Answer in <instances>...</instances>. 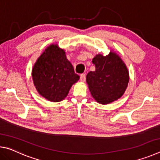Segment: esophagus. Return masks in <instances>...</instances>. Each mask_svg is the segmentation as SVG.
Here are the masks:
<instances>
[{
    "mask_svg": "<svg viewBox=\"0 0 160 160\" xmlns=\"http://www.w3.org/2000/svg\"><path fill=\"white\" fill-rule=\"evenodd\" d=\"M80 79L81 82H85V80H86V75H85V74H81Z\"/></svg>",
    "mask_w": 160,
    "mask_h": 160,
    "instance_id": "34e87169",
    "label": "esophagus"
}]
</instances>
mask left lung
I'll list each match as a JSON object with an SVG mask.
<instances>
[{
    "label": "left lung",
    "instance_id": "obj_1",
    "mask_svg": "<svg viewBox=\"0 0 160 160\" xmlns=\"http://www.w3.org/2000/svg\"><path fill=\"white\" fill-rule=\"evenodd\" d=\"M96 70L86 76L92 96L102 104L112 103L123 95L129 82L126 64L114 52L109 55H96L92 59Z\"/></svg>",
    "mask_w": 160,
    "mask_h": 160
}]
</instances>
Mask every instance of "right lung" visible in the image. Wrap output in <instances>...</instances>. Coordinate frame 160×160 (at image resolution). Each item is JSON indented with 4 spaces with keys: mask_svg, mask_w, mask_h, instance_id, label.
I'll return each instance as SVG.
<instances>
[{
    "mask_svg": "<svg viewBox=\"0 0 160 160\" xmlns=\"http://www.w3.org/2000/svg\"><path fill=\"white\" fill-rule=\"evenodd\" d=\"M32 76L40 95L53 102L65 99L72 85L80 79L65 51L57 44L46 48L34 63Z\"/></svg>",
    "mask_w": 160,
    "mask_h": 160,
    "instance_id": "obj_1",
    "label": "right lung"
}]
</instances>
